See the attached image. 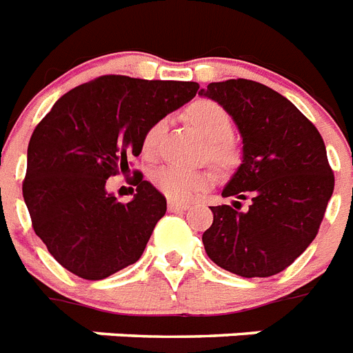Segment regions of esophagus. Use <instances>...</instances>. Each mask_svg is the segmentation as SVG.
<instances>
[{
  "label": "esophagus",
  "mask_w": 353,
  "mask_h": 353,
  "mask_svg": "<svg viewBox=\"0 0 353 353\" xmlns=\"http://www.w3.org/2000/svg\"><path fill=\"white\" fill-rule=\"evenodd\" d=\"M168 208H169V211H185V210H190V204L176 202V200H169Z\"/></svg>",
  "instance_id": "esophagus-1"
}]
</instances>
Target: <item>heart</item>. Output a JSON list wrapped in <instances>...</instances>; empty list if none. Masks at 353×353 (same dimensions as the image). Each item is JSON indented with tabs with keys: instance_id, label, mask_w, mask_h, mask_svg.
<instances>
[{
	"instance_id": "b5f03b06",
	"label": "heart",
	"mask_w": 353,
	"mask_h": 353,
	"mask_svg": "<svg viewBox=\"0 0 353 353\" xmlns=\"http://www.w3.org/2000/svg\"><path fill=\"white\" fill-rule=\"evenodd\" d=\"M185 114L194 128L210 140V159L219 165H225L233 159V145L230 142L233 122L230 112L221 103L208 98L194 100L188 105ZM165 131V120H154L142 138V149L145 154H153L159 148L160 138ZM210 173L200 169L182 168V165H162L153 173V184L171 200H190L210 184Z\"/></svg>"
}]
</instances>
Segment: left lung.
Instances as JSON below:
<instances>
[{
  "label": "left lung",
  "mask_w": 353,
  "mask_h": 353,
  "mask_svg": "<svg viewBox=\"0 0 353 353\" xmlns=\"http://www.w3.org/2000/svg\"><path fill=\"white\" fill-rule=\"evenodd\" d=\"M200 94L230 112L244 143L222 196L250 200L246 211L236 200L211 205L205 253L241 277L277 275L312 244L334 193L323 137L292 101L259 81H216Z\"/></svg>",
  "instance_id": "left-lung-1"
}]
</instances>
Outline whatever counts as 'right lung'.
Segmentation results:
<instances>
[{
	"instance_id": "add662e5",
	"label": "right lung",
	"mask_w": 353,
	"mask_h": 353,
	"mask_svg": "<svg viewBox=\"0 0 353 353\" xmlns=\"http://www.w3.org/2000/svg\"><path fill=\"white\" fill-rule=\"evenodd\" d=\"M196 91V81L100 76L63 94L36 125L23 199L36 235L65 270L100 281L142 256L165 215V196L140 171L125 204L107 193L105 182L129 171L145 129Z\"/></svg>"
}]
</instances>
